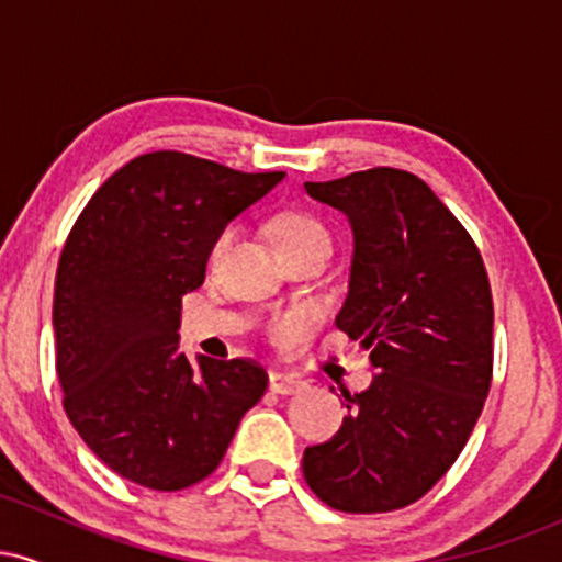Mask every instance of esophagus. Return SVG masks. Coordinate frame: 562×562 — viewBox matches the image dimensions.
Masks as SVG:
<instances>
[{
	"mask_svg": "<svg viewBox=\"0 0 562 562\" xmlns=\"http://www.w3.org/2000/svg\"><path fill=\"white\" fill-rule=\"evenodd\" d=\"M303 380L295 378V375H288V372H272L269 375V389L274 393H280V396H293V393L303 391Z\"/></svg>",
	"mask_w": 562,
	"mask_h": 562,
	"instance_id": "34e87169",
	"label": "esophagus"
}]
</instances>
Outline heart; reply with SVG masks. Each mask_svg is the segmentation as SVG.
I'll return each instance as SVG.
<instances>
[{
  "label": "heart",
  "mask_w": 562,
  "mask_h": 562,
  "mask_svg": "<svg viewBox=\"0 0 562 562\" xmlns=\"http://www.w3.org/2000/svg\"><path fill=\"white\" fill-rule=\"evenodd\" d=\"M232 240H235V229H224L222 235L216 237L214 248H211V259H222L224 250L229 248ZM277 240L280 245H290V243H303V240H330L327 237V229L322 227L317 218L312 216H301V214H290V216H282L280 222H277ZM308 322L303 314H285V317H280L274 322L272 333L277 340H295L301 338L303 333H306Z\"/></svg>",
  "instance_id": "1"
}]
</instances>
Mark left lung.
Returning <instances> with one entry per match:
<instances>
[{
    "mask_svg": "<svg viewBox=\"0 0 562 562\" xmlns=\"http://www.w3.org/2000/svg\"><path fill=\"white\" fill-rule=\"evenodd\" d=\"M353 232L335 325L378 375L348 393L330 441L303 451V479L344 513L412 505L454 465L492 385L494 303L473 237L415 173L357 171L306 182Z\"/></svg>",
    "mask_w": 562,
    "mask_h": 562,
    "instance_id": "obj_1",
    "label": "left lung"
}]
</instances>
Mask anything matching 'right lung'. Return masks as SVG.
<instances>
[{"mask_svg":"<svg viewBox=\"0 0 562 562\" xmlns=\"http://www.w3.org/2000/svg\"><path fill=\"white\" fill-rule=\"evenodd\" d=\"M282 177L147 153L76 218L55 277L57 378L70 425L121 479L156 492L203 481L267 391L250 359L192 367L179 319L216 237Z\"/></svg>","mask_w":562,"mask_h":562,"instance_id":"obj_1","label":"right lung"}]
</instances>
